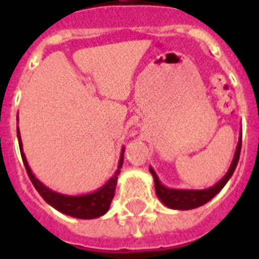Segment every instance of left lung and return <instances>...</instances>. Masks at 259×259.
I'll use <instances>...</instances> for the list:
<instances>
[{
  "mask_svg": "<svg viewBox=\"0 0 259 259\" xmlns=\"http://www.w3.org/2000/svg\"><path fill=\"white\" fill-rule=\"evenodd\" d=\"M241 146H242V133L239 136V141H238L237 150L234 154L233 161L230 165L229 170L225 176L222 177L221 180L218 181L217 184L209 187L207 189H173L168 188L164 184H161V181L158 179L157 173L154 172L152 166H149V170L152 173V176L154 179V188H156V193L160 200L169 208L173 209H192L197 208L200 205L208 203L213 196H217L218 193L221 192L222 188L227 184V181L230 180V177L233 176L234 170L237 168L238 161H239V154H241Z\"/></svg>",
  "mask_w": 259,
  "mask_h": 259,
  "instance_id": "obj_1",
  "label": "left lung"
}]
</instances>
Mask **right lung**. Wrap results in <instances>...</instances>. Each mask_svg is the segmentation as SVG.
I'll list each match as a JSON object with an SVG mask.
<instances>
[{"label":"right lung","instance_id":"1","mask_svg":"<svg viewBox=\"0 0 259 259\" xmlns=\"http://www.w3.org/2000/svg\"><path fill=\"white\" fill-rule=\"evenodd\" d=\"M17 137H18V145H20V152H21L22 161L25 165L26 173L29 176L32 184L37 192L40 193V196L52 205L55 209H58L62 213L70 215V217L79 218V219H94V218H99L102 215H105L110 208L111 200L114 197V192H115V185H117L118 175L121 172L122 164H123V152L125 148H122L121 158L118 161V169L115 170L113 176L110 177V180L106 183L103 187L97 189L95 192L86 193V195H78V196H71V195H63V193L55 192L51 188L46 187L41 181L37 180L32 170H30L28 161H26L25 154L22 150V141L21 136H20V130L17 129Z\"/></svg>","mask_w":259,"mask_h":259}]
</instances>
